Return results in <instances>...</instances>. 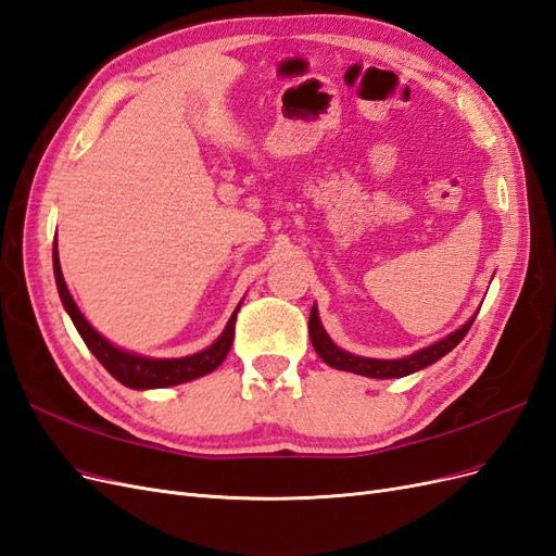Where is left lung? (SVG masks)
Instances as JSON below:
<instances>
[{"label":"left lung","mask_w":556,"mask_h":556,"mask_svg":"<svg viewBox=\"0 0 556 556\" xmlns=\"http://www.w3.org/2000/svg\"><path fill=\"white\" fill-rule=\"evenodd\" d=\"M473 319H476V315L470 317L462 329L452 331L439 343H433L425 350H417V352H413L410 357H403V359H371V357L350 355V352L341 350L329 339L323 323H319L317 306H313V311H311L308 333H311V343L319 355V359H323L329 366H333V368H339V371H350V374L366 376V378H403V376H410V374L419 371V368L431 366L433 362H439L441 357H445L452 348H457L464 336L468 333L470 325H473Z\"/></svg>","instance_id":"obj_1"}]
</instances>
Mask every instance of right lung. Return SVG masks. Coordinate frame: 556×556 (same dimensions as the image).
Instances as JSON below:
<instances>
[{
  "label": "right lung",
  "instance_id": "1",
  "mask_svg": "<svg viewBox=\"0 0 556 556\" xmlns=\"http://www.w3.org/2000/svg\"><path fill=\"white\" fill-rule=\"evenodd\" d=\"M53 268H55V282H58L62 306L66 313H70L74 327L80 333V339L86 341V345L99 359V364H102L117 382H123L125 387H131V390H160V387H174L180 382L201 378V376L215 371V368L220 366L225 362V357L229 355V348L233 343V327H237V313L241 306L231 313L225 331L220 333V339H217L213 345H208L206 350L197 352V355L178 357V359L141 357V355H134V352L121 350L113 343H109L104 336L97 329H92L88 319L83 317L74 296L70 294V290H66V282H64L62 268H60V257H58V241L53 248Z\"/></svg>",
  "mask_w": 556,
  "mask_h": 556
}]
</instances>
